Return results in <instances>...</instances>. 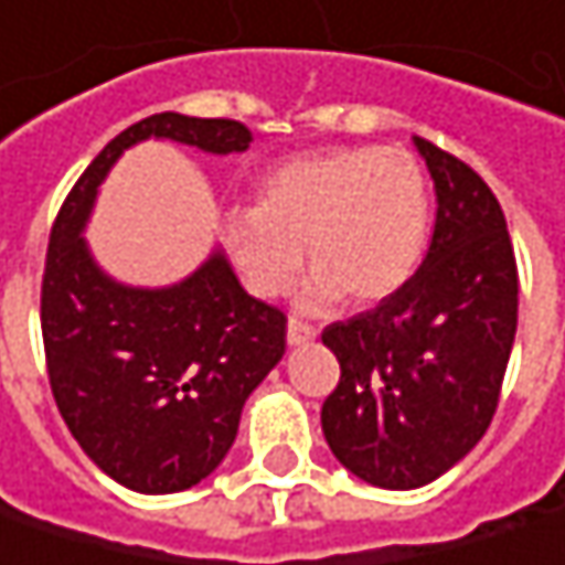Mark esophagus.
<instances>
[{"mask_svg":"<svg viewBox=\"0 0 565 565\" xmlns=\"http://www.w3.org/2000/svg\"><path fill=\"white\" fill-rule=\"evenodd\" d=\"M313 339H316L313 326H307V322H300V319H287V345H290V349L307 345V342H313Z\"/></svg>","mask_w":565,"mask_h":565,"instance_id":"esophagus-1","label":"esophagus"}]
</instances>
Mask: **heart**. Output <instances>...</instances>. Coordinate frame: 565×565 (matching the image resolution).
Instances as JSON below:
<instances>
[{"mask_svg": "<svg viewBox=\"0 0 565 565\" xmlns=\"http://www.w3.org/2000/svg\"><path fill=\"white\" fill-rule=\"evenodd\" d=\"M428 179L409 150L349 147L278 166L255 207L223 216V246L255 297H281L313 268L307 303H377L415 271L428 236Z\"/></svg>", "mask_w": 565, "mask_h": 565, "instance_id": "1", "label": "heart"}]
</instances>
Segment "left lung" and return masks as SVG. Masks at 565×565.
Instances as JSON below:
<instances>
[{
	"label": "left lung",
	"mask_w": 565,
	"mask_h": 565,
	"mask_svg": "<svg viewBox=\"0 0 565 565\" xmlns=\"http://www.w3.org/2000/svg\"><path fill=\"white\" fill-rule=\"evenodd\" d=\"M413 143L438 198L428 255L374 310L322 332L342 367L322 435L345 470L381 489L428 486L477 448L518 329V268L495 194L457 156Z\"/></svg>",
	"instance_id": "1"
}]
</instances>
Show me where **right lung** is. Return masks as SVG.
I'll list each match as a JSON object with an SVG mask.
<instances>
[{
    "label": "right lung",
    "instance_id": "obj_1",
    "mask_svg": "<svg viewBox=\"0 0 565 565\" xmlns=\"http://www.w3.org/2000/svg\"><path fill=\"white\" fill-rule=\"evenodd\" d=\"M246 152V124L175 111L143 117L92 159L63 201L47 246L41 332L56 409L88 460L143 495L211 477L239 431L249 393L281 361L287 316L243 290L214 249L169 287L111 278L85 243L98 188L143 140Z\"/></svg>",
    "mask_w": 565,
    "mask_h": 565
}]
</instances>
